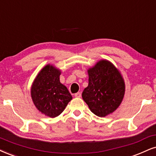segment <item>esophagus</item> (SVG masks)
Segmentation results:
<instances>
[{"label":"esophagus","mask_w":156,"mask_h":156,"mask_svg":"<svg viewBox=\"0 0 156 156\" xmlns=\"http://www.w3.org/2000/svg\"><path fill=\"white\" fill-rule=\"evenodd\" d=\"M74 97L75 98H80L81 97V93H76L74 94Z\"/></svg>","instance_id":"esophagus-1"}]
</instances>
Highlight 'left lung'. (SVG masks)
Returning <instances> with one entry per match:
<instances>
[{
  "label": "left lung",
  "mask_w": 156,
  "mask_h": 156,
  "mask_svg": "<svg viewBox=\"0 0 156 156\" xmlns=\"http://www.w3.org/2000/svg\"><path fill=\"white\" fill-rule=\"evenodd\" d=\"M88 86L82 96L90 111L99 117L111 114L121 105L125 82L119 70L111 61L102 59L87 69Z\"/></svg>",
  "instance_id": "obj_1"
}]
</instances>
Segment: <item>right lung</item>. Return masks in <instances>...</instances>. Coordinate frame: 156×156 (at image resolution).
<instances>
[{
  "mask_svg": "<svg viewBox=\"0 0 156 156\" xmlns=\"http://www.w3.org/2000/svg\"><path fill=\"white\" fill-rule=\"evenodd\" d=\"M61 72L53 64H47L40 71L32 82L31 97L34 105L45 116L55 118L63 112L72 96L61 83Z\"/></svg>",
  "mask_w": 156,
  "mask_h": 156,
  "instance_id": "obj_1",
  "label": "right lung"
}]
</instances>
